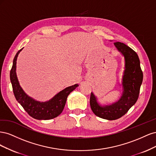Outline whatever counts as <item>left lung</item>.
I'll return each instance as SVG.
<instances>
[{"label": "left lung", "mask_w": 156, "mask_h": 156, "mask_svg": "<svg viewBox=\"0 0 156 156\" xmlns=\"http://www.w3.org/2000/svg\"><path fill=\"white\" fill-rule=\"evenodd\" d=\"M114 44L125 58V71L122 79L124 90L122 96L117 102L104 107L98 104L92 92L90 98V105L94 114L101 119L109 120L120 119L135 104L138 100L143 79L140 60L136 52L121 42L116 41Z\"/></svg>", "instance_id": "obj_1"}]
</instances>
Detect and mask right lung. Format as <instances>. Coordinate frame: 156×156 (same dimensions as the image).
<instances>
[{
  "label": "right lung",
  "instance_id": "1",
  "mask_svg": "<svg viewBox=\"0 0 156 156\" xmlns=\"http://www.w3.org/2000/svg\"><path fill=\"white\" fill-rule=\"evenodd\" d=\"M23 49L16 53L13 58V65L10 70V81L13 92L16 100L20 103L25 111L30 116L37 120H49L58 116L62 112L67 98L71 92L78 87V84L66 88L60 91L49 101L40 102L28 96L23 90L16 75V61L19 53Z\"/></svg>",
  "mask_w": 156,
  "mask_h": 156
}]
</instances>
